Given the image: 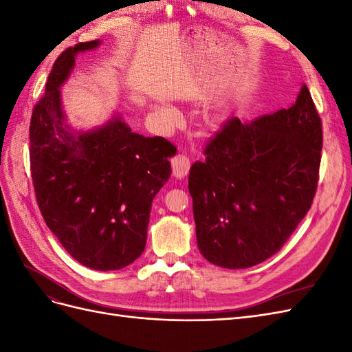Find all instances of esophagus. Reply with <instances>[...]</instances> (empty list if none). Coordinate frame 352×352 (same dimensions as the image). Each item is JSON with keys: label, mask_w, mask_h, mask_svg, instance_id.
Masks as SVG:
<instances>
[{"label": "esophagus", "mask_w": 352, "mask_h": 352, "mask_svg": "<svg viewBox=\"0 0 352 352\" xmlns=\"http://www.w3.org/2000/svg\"><path fill=\"white\" fill-rule=\"evenodd\" d=\"M190 168V160L185 154H177L172 160V170H173V176L177 179H182L188 175Z\"/></svg>", "instance_id": "1"}]
</instances>
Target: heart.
<instances>
[{"label":"heart","mask_w":352,"mask_h":352,"mask_svg":"<svg viewBox=\"0 0 352 352\" xmlns=\"http://www.w3.org/2000/svg\"><path fill=\"white\" fill-rule=\"evenodd\" d=\"M163 114H164L166 119H172V117H175L177 113L173 107H168V105H166V107L163 109Z\"/></svg>","instance_id":"heart-1"}]
</instances>
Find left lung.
I'll use <instances>...</instances> for the list:
<instances>
[{
    "label": "left lung",
    "instance_id": "1",
    "mask_svg": "<svg viewBox=\"0 0 352 352\" xmlns=\"http://www.w3.org/2000/svg\"><path fill=\"white\" fill-rule=\"evenodd\" d=\"M322 145V120L305 85L289 109L223 123L204 162L189 170L202 257L248 269L278 252L313 204Z\"/></svg>",
    "mask_w": 352,
    "mask_h": 352
}]
</instances>
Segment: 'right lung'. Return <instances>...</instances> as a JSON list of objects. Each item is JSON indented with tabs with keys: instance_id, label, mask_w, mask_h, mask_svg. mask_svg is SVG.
Masks as SVG:
<instances>
[{
	"instance_id": "right-lung-1",
	"label": "right lung",
	"mask_w": 352,
	"mask_h": 352,
	"mask_svg": "<svg viewBox=\"0 0 352 352\" xmlns=\"http://www.w3.org/2000/svg\"><path fill=\"white\" fill-rule=\"evenodd\" d=\"M101 41L63 51L32 113L30 173L41 214L72 257L94 270H119L146 243L153 199L168 180L176 146L131 131L119 114L91 131L67 124L60 88L74 58Z\"/></svg>"
}]
</instances>
